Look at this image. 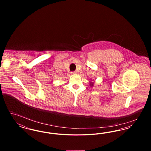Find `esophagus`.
I'll use <instances>...</instances> for the list:
<instances>
[{
  "label": "esophagus",
  "mask_w": 151,
  "mask_h": 151,
  "mask_svg": "<svg viewBox=\"0 0 151 151\" xmlns=\"http://www.w3.org/2000/svg\"><path fill=\"white\" fill-rule=\"evenodd\" d=\"M76 73H78V71H74V72H72V74H76Z\"/></svg>",
  "instance_id": "1"
}]
</instances>
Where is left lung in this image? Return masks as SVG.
Returning <instances> with one entry per match:
<instances>
[{
    "label": "left lung",
    "instance_id": "1",
    "mask_svg": "<svg viewBox=\"0 0 151 151\" xmlns=\"http://www.w3.org/2000/svg\"><path fill=\"white\" fill-rule=\"evenodd\" d=\"M90 86H93V83H92H92H91Z\"/></svg>",
    "mask_w": 151,
    "mask_h": 151
}]
</instances>
